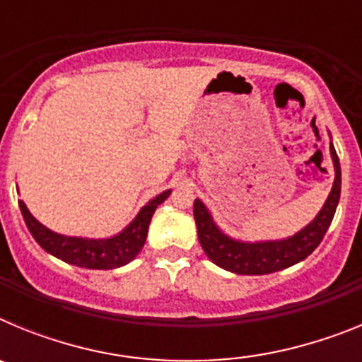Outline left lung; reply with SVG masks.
Wrapping results in <instances>:
<instances>
[{"instance_id":"1","label":"left lung","mask_w":362,"mask_h":362,"mask_svg":"<svg viewBox=\"0 0 362 362\" xmlns=\"http://www.w3.org/2000/svg\"><path fill=\"white\" fill-rule=\"evenodd\" d=\"M330 156L335 170L332 192L326 197L315 219L290 238L255 243L233 239L216 225L212 214L204 206L203 201H194L197 238L210 261L239 276H264V274L284 270L308 257L325 238L326 230L335 216L339 197H341V165H339L337 152L332 143Z\"/></svg>"}]
</instances>
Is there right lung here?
I'll use <instances>...</instances> for the list:
<instances>
[{"label":"right lung","mask_w":362,"mask_h":362,"mask_svg":"<svg viewBox=\"0 0 362 362\" xmlns=\"http://www.w3.org/2000/svg\"><path fill=\"white\" fill-rule=\"evenodd\" d=\"M170 192L172 190H165L150 199L127 228L107 239L72 238V235L52 232L28 212L23 201H19V209L32 238L36 239V243L45 252L74 267L90 268V270H112V268L129 264L141 252L146 241V233H148L150 219L159 204L170 196Z\"/></svg>","instance_id":"right-lung-1"}]
</instances>
